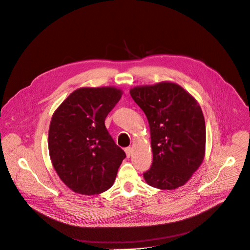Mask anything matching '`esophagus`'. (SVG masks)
I'll return each mask as SVG.
<instances>
[{"label":"esophagus","instance_id":"1","mask_svg":"<svg viewBox=\"0 0 250 250\" xmlns=\"http://www.w3.org/2000/svg\"><path fill=\"white\" fill-rule=\"evenodd\" d=\"M132 151H133V149H132L131 147H127V148H125V153H126V155H127V157H128V158H130V156L132 155Z\"/></svg>","mask_w":250,"mask_h":250}]
</instances>
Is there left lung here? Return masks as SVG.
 <instances>
[{"label": "left lung", "instance_id": "left-lung-1", "mask_svg": "<svg viewBox=\"0 0 250 250\" xmlns=\"http://www.w3.org/2000/svg\"><path fill=\"white\" fill-rule=\"evenodd\" d=\"M131 97L147 116L153 163L143 174L153 188L184 186L201 166L206 150V123L197 100L173 82L138 86Z\"/></svg>", "mask_w": 250, "mask_h": 250}]
</instances>
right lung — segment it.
Returning <instances> with one entry per match:
<instances>
[{"label": "right lung", "instance_id": "1", "mask_svg": "<svg viewBox=\"0 0 250 250\" xmlns=\"http://www.w3.org/2000/svg\"><path fill=\"white\" fill-rule=\"evenodd\" d=\"M122 95L115 87H83L55 110L48 130L54 170L74 192L98 195L112 187L125 152L105 127Z\"/></svg>", "mask_w": 250, "mask_h": 250}]
</instances>
